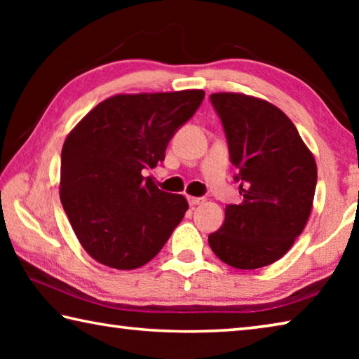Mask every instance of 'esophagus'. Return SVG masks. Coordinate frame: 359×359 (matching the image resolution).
I'll list each match as a JSON object with an SVG mask.
<instances>
[{
  "instance_id": "obj_1",
  "label": "esophagus",
  "mask_w": 359,
  "mask_h": 359,
  "mask_svg": "<svg viewBox=\"0 0 359 359\" xmlns=\"http://www.w3.org/2000/svg\"><path fill=\"white\" fill-rule=\"evenodd\" d=\"M188 203H190V205H199V204H204L205 203V198L204 196H188Z\"/></svg>"
}]
</instances>
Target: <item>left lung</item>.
<instances>
[{"label": "left lung", "instance_id": "left-lung-1", "mask_svg": "<svg viewBox=\"0 0 359 359\" xmlns=\"http://www.w3.org/2000/svg\"><path fill=\"white\" fill-rule=\"evenodd\" d=\"M244 201L229 204L209 245L236 269H258L287 253L312 210L317 165L287 115L241 93H214Z\"/></svg>", "mask_w": 359, "mask_h": 359}]
</instances>
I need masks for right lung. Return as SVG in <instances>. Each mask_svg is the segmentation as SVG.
<instances>
[{
	"instance_id": "add662e5",
	"label": "right lung",
	"mask_w": 359,
	"mask_h": 359,
	"mask_svg": "<svg viewBox=\"0 0 359 359\" xmlns=\"http://www.w3.org/2000/svg\"><path fill=\"white\" fill-rule=\"evenodd\" d=\"M204 100L203 90L117 95L100 102L66 137L60 199L79 242L98 263L136 269L155 258L188 209L145 169Z\"/></svg>"
}]
</instances>
